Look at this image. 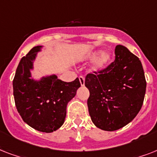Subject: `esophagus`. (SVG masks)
Returning a JSON list of instances; mask_svg holds the SVG:
<instances>
[{"label":"esophagus","mask_w":157,"mask_h":157,"mask_svg":"<svg viewBox=\"0 0 157 157\" xmlns=\"http://www.w3.org/2000/svg\"><path fill=\"white\" fill-rule=\"evenodd\" d=\"M79 81H80V83H81V86H85V77L84 76H80L79 77Z\"/></svg>","instance_id":"1"}]
</instances>
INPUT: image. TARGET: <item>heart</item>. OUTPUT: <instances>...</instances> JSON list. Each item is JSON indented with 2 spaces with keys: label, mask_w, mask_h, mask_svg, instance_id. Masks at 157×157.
<instances>
[{
  "label": "heart",
  "mask_w": 157,
  "mask_h": 157,
  "mask_svg": "<svg viewBox=\"0 0 157 157\" xmlns=\"http://www.w3.org/2000/svg\"><path fill=\"white\" fill-rule=\"evenodd\" d=\"M112 55L109 51H103L101 50H93L89 52L83 57V61H94L90 66V71L93 72H99L106 69L112 61Z\"/></svg>",
  "instance_id": "b5f03b06"
}]
</instances>
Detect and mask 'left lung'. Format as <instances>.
I'll return each mask as SVG.
<instances>
[{
  "label": "left lung",
  "mask_w": 157,
  "mask_h": 157,
  "mask_svg": "<svg viewBox=\"0 0 157 157\" xmlns=\"http://www.w3.org/2000/svg\"><path fill=\"white\" fill-rule=\"evenodd\" d=\"M116 59L98 73L88 74L85 86L95 126L114 131L131 122L141 109L146 93V80L141 61L126 47L118 45Z\"/></svg>",
  "instance_id": "1"
}]
</instances>
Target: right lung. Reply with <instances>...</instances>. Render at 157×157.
<instances>
[{
	"mask_svg": "<svg viewBox=\"0 0 157 157\" xmlns=\"http://www.w3.org/2000/svg\"><path fill=\"white\" fill-rule=\"evenodd\" d=\"M42 47L33 48L21 59L13 81V97L23 121L38 131L51 133L64 123L67 103L76 96L81 83L78 78L64 82L55 74L36 80L32 71Z\"/></svg>",
	"mask_w": 157,
	"mask_h": 157,
	"instance_id": "right-lung-1",
	"label": "right lung"
}]
</instances>
